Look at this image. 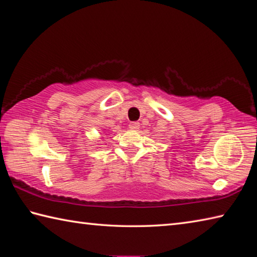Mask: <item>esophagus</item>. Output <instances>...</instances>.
<instances>
[{
  "instance_id": "esophagus-1",
  "label": "esophagus",
  "mask_w": 257,
  "mask_h": 257,
  "mask_svg": "<svg viewBox=\"0 0 257 257\" xmlns=\"http://www.w3.org/2000/svg\"><path fill=\"white\" fill-rule=\"evenodd\" d=\"M129 128L132 130H137V129H139V123L138 122H130Z\"/></svg>"
}]
</instances>
